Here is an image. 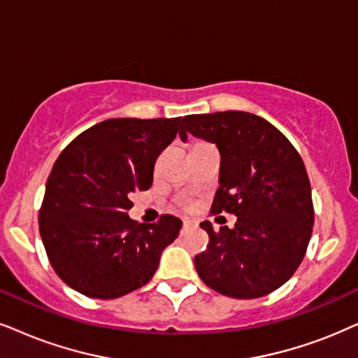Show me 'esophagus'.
<instances>
[{
    "mask_svg": "<svg viewBox=\"0 0 358 358\" xmlns=\"http://www.w3.org/2000/svg\"><path fill=\"white\" fill-rule=\"evenodd\" d=\"M194 221H192V220H185L183 221V228H182V233H185V231H188V229H192V228H194Z\"/></svg>",
    "mask_w": 358,
    "mask_h": 358,
    "instance_id": "obj_1",
    "label": "esophagus"
}]
</instances>
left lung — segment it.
<instances>
[{
    "mask_svg": "<svg viewBox=\"0 0 358 358\" xmlns=\"http://www.w3.org/2000/svg\"><path fill=\"white\" fill-rule=\"evenodd\" d=\"M215 143L220 188L211 211L236 216L234 228L213 229L194 268L213 291L256 299L291 279L309 246L314 226L310 183L292 143L259 115L241 110L185 115L180 138Z\"/></svg>",
    "mask_w": 358,
    "mask_h": 358,
    "instance_id": "1",
    "label": "left lung"
}]
</instances>
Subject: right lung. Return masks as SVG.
Instances as JSON below:
<instances>
[{
    "label": "right lung",
    "mask_w": 358,
    "mask_h": 358,
    "mask_svg": "<svg viewBox=\"0 0 358 358\" xmlns=\"http://www.w3.org/2000/svg\"><path fill=\"white\" fill-rule=\"evenodd\" d=\"M175 119H108L62 150L46 183L39 233L56 274L87 297L115 299L145 286L182 220L129 216L130 194L148 189L158 155L178 134Z\"/></svg>",
    "instance_id": "obj_1"
}]
</instances>
